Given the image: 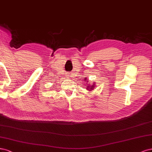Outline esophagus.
<instances>
[{"instance_id":"esophagus-1","label":"esophagus","mask_w":152,"mask_h":152,"mask_svg":"<svg viewBox=\"0 0 152 152\" xmlns=\"http://www.w3.org/2000/svg\"><path fill=\"white\" fill-rule=\"evenodd\" d=\"M68 76H69V77H71V76H70L71 75H68Z\"/></svg>"}]
</instances>
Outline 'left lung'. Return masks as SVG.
I'll return each instance as SVG.
<instances>
[{
  "label": "left lung",
  "instance_id": "1",
  "mask_svg": "<svg viewBox=\"0 0 152 152\" xmlns=\"http://www.w3.org/2000/svg\"><path fill=\"white\" fill-rule=\"evenodd\" d=\"M87 78H85V81H87ZM88 82H86V89L87 90H88V91H91V90H94L95 88V85L96 84H95V82H94V83H93L92 85H91V84H88Z\"/></svg>",
  "mask_w": 152,
  "mask_h": 152
}]
</instances>
